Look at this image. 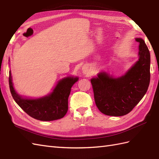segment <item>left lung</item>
<instances>
[{
  "label": "left lung",
  "mask_w": 159,
  "mask_h": 159,
  "mask_svg": "<svg viewBox=\"0 0 159 159\" xmlns=\"http://www.w3.org/2000/svg\"><path fill=\"white\" fill-rule=\"evenodd\" d=\"M139 43V59L119 78L100 72L91 79L94 100L101 113L110 116H122L130 113L147 92L150 80V54L144 40Z\"/></svg>",
  "instance_id": "obj_1"
}]
</instances>
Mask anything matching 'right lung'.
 I'll use <instances>...</instances> for the list:
<instances>
[{
  "label": "right lung",
  "instance_id": "add662e5",
  "mask_svg": "<svg viewBox=\"0 0 159 159\" xmlns=\"http://www.w3.org/2000/svg\"><path fill=\"white\" fill-rule=\"evenodd\" d=\"M78 80V77L64 78L57 84L51 93L36 99L24 98L17 93L13 86L11 71L9 84L13 100L29 116L40 121H52L65 116L68 109L71 88Z\"/></svg>",
  "mask_w": 159,
  "mask_h": 159
}]
</instances>
